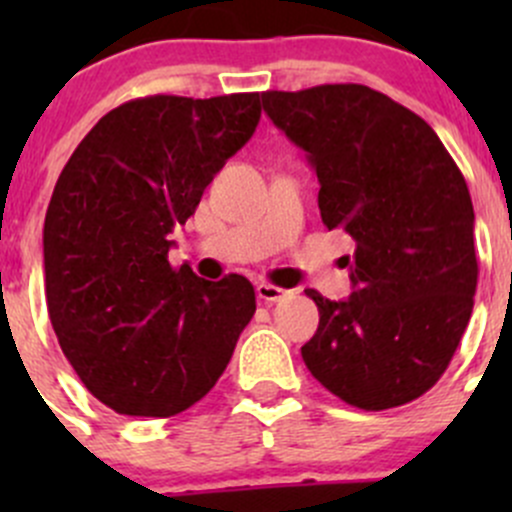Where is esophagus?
Segmentation results:
<instances>
[{
  "label": "esophagus",
  "instance_id": "1",
  "mask_svg": "<svg viewBox=\"0 0 512 512\" xmlns=\"http://www.w3.org/2000/svg\"><path fill=\"white\" fill-rule=\"evenodd\" d=\"M289 294H292L289 289L275 287V285H270V282H260V285H257V297H260L262 302H267V304L282 302V299H287Z\"/></svg>",
  "mask_w": 512,
  "mask_h": 512
}]
</instances>
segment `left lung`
<instances>
[{"instance_id": "left-lung-1", "label": "left lung", "mask_w": 512, "mask_h": 512, "mask_svg": "<svg viewBox=\"0 0 512 512\" xmlns=\"http://www.w3.org/2000/svg\"><path fill=\"white\" fill-rule=\"evenodd\" d=\"M262 106L319 180L322 223L356 242L354 292L307 289L314 379L364 411L404 406L443 376L473 312L478 260L463 173L433 128L361 84L265 91Z\"/></svg>"}]
</instances>
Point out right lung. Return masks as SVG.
I'll return each mask as SVG.
<instances>
[{
    "instance_id": "right-lung-1",
    "label": "right lung",
    "mask_w": 512,
    "mask_h": 512,
    "mask_svg": "<svg viewBox=\"0 0 512 512\" xmlns=\"http://www.w3.org/2000/svg\"><path fill=\"white\" fill-rule=\"evenodd\" d=\"M260 94L146 96L108 111L56 180L44 287L61 352L101 404L168 418L203 399L255 314L242 275L170 267L168 235L260 123Z\"/></svg>"
}]
</instances>
